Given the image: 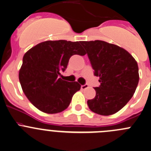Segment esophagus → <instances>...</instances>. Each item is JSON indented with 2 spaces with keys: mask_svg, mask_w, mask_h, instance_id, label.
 Returning <instances> with one entry per match:
<instances>
[{
  "mask_svg": "<svg viewBox=\"0 0 151 151\" xmlns=\"http://www.w3.org/2000/svg\"><path fill=\"white\" fill-rule=\"evenodd\" d=\"M88 87V86L87 84H85V85H82L81 87V88L82 90H84L86 89V88H87Z\"/></svg>",
  "mask_w": 151,
  "mask_h": 151,
  "instance_id": "esophagus-1",
  "label": "esophagus"
}]
</instances>
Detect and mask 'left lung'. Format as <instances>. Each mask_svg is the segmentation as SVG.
I'll return each mask as SVG.
<instances>
[{
	"instance_id": "8db88e82",
	"label": "left lung",
	"mask_w": 151,
	"mask_h": 151,
	"mask_svg": "<svg viewBox=\"0 0 151 151\" xmlns=\"http://www.w3.org/2000/svg\"><path fill=\"white\" fill-rule=\"evenodd\" d=\"M86 49L100 86L87 104L94 113L110 116L124 108L132 97L139 82L137 63L127 50L103 41H81Z\"/></svg>"
}]
</instances>
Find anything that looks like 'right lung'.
I'll return each mask as SVG.
<instances>
[{"mask_svg": "<svg viewBox=\"0 0 151 151\" xmlns=\"http://www.w3.org/2000/svg\"><path fill=\"white\" fill-rule=\"evenodd\" d=\"M80 42L46 41L24 54L19 72L20 84L29 102L43 113L54 114L65 110L73 94L80 90L77 81L58 78L71 56L86 54Z\"/></svg>", "mask_w": 151, "mask_h": 151, "instance_id": "1", "label": "right lung"}]
</instances>
